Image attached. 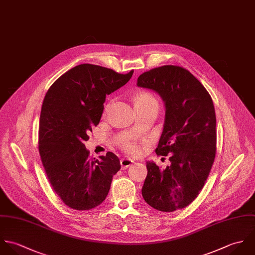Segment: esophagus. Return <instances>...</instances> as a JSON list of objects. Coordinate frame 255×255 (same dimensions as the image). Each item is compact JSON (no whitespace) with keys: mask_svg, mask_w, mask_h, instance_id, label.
Segmentation results:
<instances>
[{"mask_svg":"<svg viewBox=\"0 0 255 255\" xmlns=\"http://www.w3.org/2000/svg\"><path fill=\"white\" fill-rule=\"evenodd\" d=\"M134 161L130 158H121L120 160V164H121V168L122 169H126L127 167H129Z\"/></svg>","mask_w":255,"mask_h":255,"instance_id":"obj_1","label":"esophagus"}]
</instances>
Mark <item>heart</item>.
I'll list each match as a JSON object with an SVG mask.
<instances>
[{"label": "heart", "instance_id": "b5f03b06", "mask_svg": "<svg viewBox=\"0 0 255 255\" xmlns=\"http://www.w3.org/2000/svg\"><path fill=\"white\" fill-rule=\"evenodd\" d=\"M156 102V100L153 98L152 95H150L148 93H142L136 99V102ZM123 147L126 149V151L128 153H135L138 151V148H137L136 144L133 141H126V142H124L123 143Z\"/></svg>", "mask_w": 255, "mask_h": 255}]
</instances>
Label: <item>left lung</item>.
Segmentation results:
<instances>
[{
    "instance_id": "1",
    "label": "left lung",
    "mask_w": 255,
    "mask_h": 255,
    "mask_svg": "<svg viewBox=\"0 0 255 255\" xmlns=\"http://www.w3.org/2000/svg\"><path fill=\"white\" fill-rule=\"evenodd\" d=\"M137 86L156 93L165 109L156 154L169 156L160 169L147 161L142 195L153 209L173 212L191 203L203 188L216 154V114L203 85L187 70L162 66L142 74Z\"/></svg>"
}]
</instances>
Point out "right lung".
<instances>
[{
  "instance_id": "obj_1",
  "label": "right lung",
  "mask_w": 255,
  "mask_h": 255,
  "mask_svg": "<svg viewBox=\"0 0 255 255\" xmlns=\"http://www.w3.org/2000/svg\"><path fill=\"white\" fill-rule=\"evenodd\" d=\"M133 72L122 75L97 65H78L56 80L44 98L39 153L54 191L72 209L101 205L121 167L111 152L92 157L85 142L101 121L106 96L127 84Z\"/></svg>"
}]
</instances>
